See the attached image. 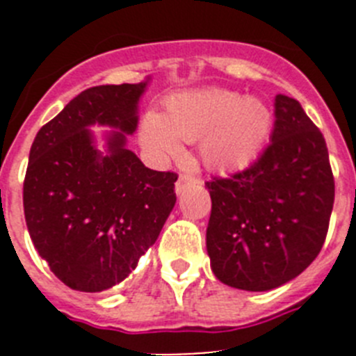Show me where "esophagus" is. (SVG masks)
I'll use <instances>...</instances> for the list:
<instances>
[{
    "instance_id": "esophagus-1",
    "label": "esophagus",
    "mask_w": 356,
    "mask_h": 356,
    "mask_svg": "<svg viewBox=\"0 0 356 356\" xmlns=\"http://www.w3.org/2000/svg\"><path fill=\"white\" fill-rule=\"evenodd\" d=\"M197 184H201V180H200V178H197V176L180 175L178 181H176V193H178V194L184 193L185 188L193 187V185H197Z\"/></svg>"
}]
</instances>
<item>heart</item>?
Returning a JSON list of instances; mask_svg holds the SVG:
<instances>
[{
  "label": "heart",
  "mask_w": 356,
  "mask_h": 356,
  "mask_svg": "<svg viewBox=\"0 0 356 356\" xmlns=\"http://www.w3.org/2000/svg\"><path fill=\"white\" fill-rule=\"evenodd\" d=\"M271 130V112L257 97L225 89L180 94L168 103V118L146 114L143 143L156 155H178L184 140L201 139L207 165L221 171L253 162Z\"/></svg>",
  "instance_id": "1"
}]
</instances>
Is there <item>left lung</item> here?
I'll list each match as a JSON object with an SVG mask.
<instances>
[{"label":"left lung","instance_id":"1","mask_svg":"<svg viewBox=\"0 0 356 356\" xmlns=\"http://www.w3.org/2000/svg\"><path fill=\"white\" fill-rule=\"evenodd\" d=\"M207 250L222 284L271 291L316 260L328 234L335 181L325 137L292 97H275L271 143L250 168L205 181Z\"/></svg>","mask_w":356,"mask_h":356}]
</instances>
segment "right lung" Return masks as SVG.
<instances>
[{
	"mask_svg": "<svg viewBox=\"0 0 356 356\" xmlns=\"http://www.w3.org/2000/svg\"><path fill=\"white\" fill-rule=\"evenodd\" d=\"M143 83L97 85L46 122L31 144L23 207L31 242L56 278L99 292L127 278L176 203L172 171L147 169L124 147ZM119 127L106 150L87 126Z\"/></svg>",
	"mask_w": 356,
	"mask_h": 356,
	"instance_id": "obj_1",
	"label": "right lung"
}]
</instances>
